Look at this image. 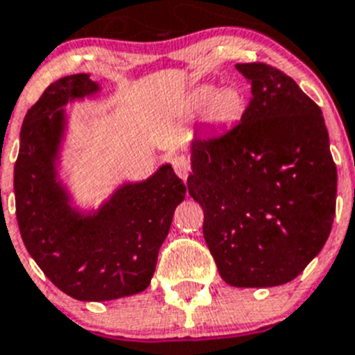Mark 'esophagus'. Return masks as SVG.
I'll return each instance as SVG.
<instances>
[{
	"instance_id": "1",
	"label": "esophagus",
	"mask_w": 355,
	"mask_h": 355,
	"mask_svg": "<svg viewBox=\"0 0 355 355\" xmlns=\"http://www.w3.org/2000/svg\"><path fill=\"white\" fill-rule=\"evenodd\" d=\"M171 164H173L175 173H177L182 180H186L187 175H189L191 171L189 157L184 155V153H177V155H173V159H171Z\"/></svg>"
}]
</instances>
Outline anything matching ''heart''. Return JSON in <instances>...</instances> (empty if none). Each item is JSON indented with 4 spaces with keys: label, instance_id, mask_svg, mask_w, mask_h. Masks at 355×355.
<instances>
[{
    "label": "heart",
    "instance_id": "obj_1",
    "mask_svg": "<svg viewBox=\"0 0 355 355\" xmlns=\"http://www.w3.org/2000/svg\"><path fill=\"white\" fill-rule=\"evenodd\" d=\"M195 101L196 103L209 101L207 116L212 123L218 125L236 121L245 109V96L236 87H221L214 91L211 85H203L195 91Z\"/></svg>",
    "mask_w": 355,
    "mask_h": 355
}]
</instances>
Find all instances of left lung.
Masks as SVG:
<instances>
[{
    "instance_id": "1",
    "label": "left lung",
    "mask_w": 355,
    "mask_h": 355,
    "mask_svg": "<svg viewBox=\"0 0 355 355\" xmlns=\"http://www.w3.org/2000/svg\"><path fill=\"white\" fill-rule=\"evenodd\" d=\"M236 67L250 103L230 130L193 139L187 189L221 279L271 288L300 275L325 245L338 171L322 110L297 82L263 62Z\"/></svg>"
}]
</instances>
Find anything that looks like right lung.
<instances>
[{"label": "right lung", "instance_id": "1", "mask_svg": "<svg viewBox=\"0 0 355 355\" xmlns=\"http://www.w3.org/2000/svg\"><path fill=\"white\" fill-rule=\"evenodd\" d=\"M98 91L85 73L49 85L24 116L14 168L15 216L26 250L60 291L84 302L130 297L150 286L187 191L166 164L146 180L119 187L92 214L71 207L57 173L64 107Z\"/></svg>", "mask_w": 355, "mask_h": 355}]
</instances>
